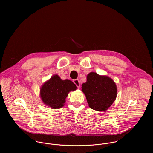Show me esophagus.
I'll list each match as a JSON object with an SVG mask.
<instances>
[{"instance_id": "esophagus-1", "label": "esophagus", "mask_w": 153, "mask_h": 153, "mask_svg": "<svg viewBox=\"0 0 153 153\" xmlns=\"http://www.w3.org/2000/svg\"><path fill=\"white\" fill-rule=\"evenodd\" d=\"M73 82L76 85L77 87H80V82H79V81L78 79H74V80H73Z\"/></svg>"}]
</instances>
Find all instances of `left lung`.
Returning a JSON list of instances; mask_svg holds the SVG:
<instances>
[{"instance_id":"left-lung-1","label":"left lung","mask_w":153,"mask_h":153,"mask_svg":"<svg viewBox=\"0 0 153 153\" xmlns=\"http://www.w3.org/2000/svg\"><path fill=\"white\" fill-rule=\"evenodd\" d=\"M87 81L82 85L89 107L97 111L107 110L117 97V89L115 82L107 76L95 72L87 75Z\"/></svg>"}]
</instances>
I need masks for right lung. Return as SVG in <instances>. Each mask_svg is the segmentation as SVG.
<instances>
[{
	"label": "right lung",
	"mask_w": 153,
	"mask_h": 153,
	"mask_svg": "<svg viewBox=\"0 0 153 153\" xmlns=\"http://www.w3.org/2000/svg\"><path fill=\"white\" fill-rule=\"evenodd\" d=\"M76 86L70 80H62L57 75L44 83L41 89V97L46 105L56 109L61 108L71 91L76 89Z\"/></svg>",
	"instance_id": "1"
}]
</instances>
